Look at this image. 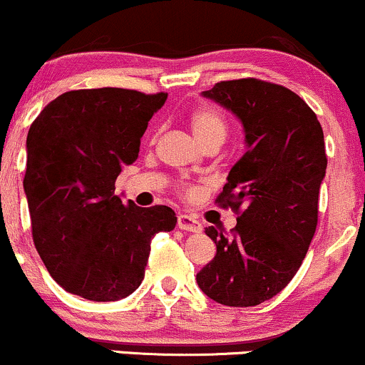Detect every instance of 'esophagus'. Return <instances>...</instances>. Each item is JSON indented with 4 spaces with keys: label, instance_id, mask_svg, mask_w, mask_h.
Instances as JSON below:
<instances>
[{
    "label": "esophagus",
    "instance_id": "esophagus-1",
    "mask_svg": "<svg viewBox=\"0 0 365 365\" xmlns=\"http://www.w3.org/2000/svg\"><path fill=\"white\" fill-rule=\"evenodd\" d=\"M178 228L183 230V232H192V233L202 232V225L199 223V220H195V217L190 215L178 216Z\"/></svg>",
    "mask_w": 365,
    "mask_h": 365
}]
</instances>
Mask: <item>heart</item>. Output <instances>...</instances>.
<instances>
[{"label": "heart", "mask_w": 365, "mask_h": 365, "mask_svg": "<svg viewBox=\"0 0 365 365\" xmlns=\"http://www.w3.org/2000/svg\"><path fill=\"white\" fill-rule=\"evenodd\" d=\"M190 125L195 137L200 140V144H206L207 140L212 139L223 140L226 135V121L223 116H221L216 110H212V108L204 106L192 111Z\"/></svg>", "instance_id": "b5f03b06"}]
</instances>
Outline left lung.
Listing matches in <instances>:
<instances>
[{"instance_id":"8db88e82","label":"left lung","mask_w":365,"mask_h":365,"mask_svg":"<svg viewBox=\"0 0 365 365\" xmlns=\"http://www.w3.org/2000/svg\"><path fill=\"white\" fill-rule=\"evenodd\" d=\"M202 96L242 121L247 150L216 199L240 212L237 226L232 237L206 228L216 255L195 279L217 304L252 307L292 282L311 245L328 166L324 133L307 103L278 83L238 78Z\"/></svg>"}]
</instances>
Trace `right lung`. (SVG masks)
I'll return each instance as SVG.
<instances>
[{"label":"right lung","mask_w":365,"mask_h":365,"mask_svg":"<svg viewBox=\"0 0 365 365\" xmlns=\"http://www.w3.org/2000/svg\"><path fill=\"white\" fill-rule=\"evenodd\" d=\"M168 94L103 87L58 96L29 128L24 188L34 245L54 282L92 302H115L144 279L150 240L177 225L168 206L115 195L139 158L149 120Z\"/></svg>","instance_id":"add662e5"}]
</instances>
